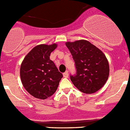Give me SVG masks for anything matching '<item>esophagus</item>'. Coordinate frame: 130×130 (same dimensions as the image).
<instances>
[{
	"mask_svg": "<svg viewBox=\"0 0 130 130\" xmlns=\"http://www.w3.org/2000/svg\"><path fill=\"white\" fill-rule=\"evenodd\" d=\"M63 76H64V77H65V78H68V76H69L68 72H64V73H63Z\"/></svg>",
	"mask_w": 130,
	"mask_h": 130,
	"instance_id": "esophagus-1",
	"label": "esophagus"
}]
</instances>
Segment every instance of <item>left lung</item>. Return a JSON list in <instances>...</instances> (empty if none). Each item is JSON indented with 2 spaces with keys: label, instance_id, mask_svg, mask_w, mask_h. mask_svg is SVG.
<instances>
[{
  "label": "left lung",
  "instance_id": "left-lung-1",
  "mask_svg": "<svg viewBox=\"0 0 130 130\" xmlns=\"http://www.w3.org/2000/svg\"><path fill=\"white\" fill-rule=\"evenodd\" d=\"M75 64L76 75L70 76L78 90L93 94L104 87L109 75V65L105 54L87 40L66 42Z\"/></svg>",
  "mask_w": 130,
  "mask_h": 130
}]
</instances>
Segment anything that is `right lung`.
I'll list each match as a JSON object with an SVG mask.
<instances>
[{
	"mask_svg": "<svg viewBox=\"0 0 130 130\" xmlns=\"http://www.w3.org/2000/svg\"><path fill=\"white\" fill-rule=\"evenodd\" d=\"M57 43L40 44L25 56L21 64L20 77L23 85L36 98L45 100L56 92L62 74L50 60Z\"/></svg>",
	"mask_w": 130,
	"mask_h": 130,
	"instance_id": "add662e5",
	"label": "right lung"
}]
</instances>
